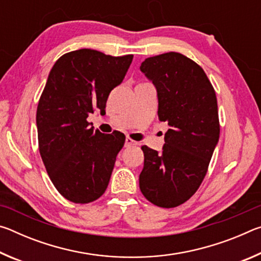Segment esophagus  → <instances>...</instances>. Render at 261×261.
I'll return each instance as SVG.
<instances>
[{
    "mask_svg": "<svg viewBox=\"0 0 261 261\" xmlns=\"http://www.w3.org/2000/svg\"><path fill=\"white\" fill-rule=\"evenodd\" d=\"M132 145H136V141L132 140L130 137H126L125 138V147H130Z\"/></svg>",
    "mask_w": 261,
    "mask_h": 261,
    "instance_id": "34e87169",
    "label": "esophagus"
}]
</instances>
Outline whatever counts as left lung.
<instances>
[{
	"instance_id": "obj_1",
	"label": "left lung",
	"mask_w": 261,
	"mask_h": 261,
	"mask_svg": "<svg viewBox=\"0 0 261 261\" xmlns=\"http://www.w3.org/2000/svg\"><path fill=\"white\" fill-rule=\"evenodd\" d=\"M140 70L156 87L161 122L170 129L162 152L141 146V193L153 205L173 208L189 200L204 180L219 141L214 87L200 65L175 51L148 57Z\"/></svg>"
}]
</instances>
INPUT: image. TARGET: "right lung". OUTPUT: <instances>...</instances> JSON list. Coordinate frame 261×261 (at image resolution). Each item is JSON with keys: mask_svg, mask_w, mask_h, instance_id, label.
<instances>
[{"mask_svg": "<svg viewBox=\"0 0 261 261\" xmlns=\"http://www.w3.org/2000/svg\"><path fill=\"white\" fill-rule=\"evenodd\" d=\"M134 55L110 56L94 49H78L55 62L39 99L37 127L39 152L50 180L65 199L88 204L108 187L125 136L103 135L87 122L123 82Z\"/></svg>", "mask_w": 261, "mask_h": 261, "instance_id": "right-lung-1", "label": "right lung"}]
</instances>
